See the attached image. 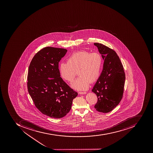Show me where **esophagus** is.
Wrapping results in <instances>:
<instances>
[{
  "instance_id": "esophagus-1",
  "label": "esophagus",
  "mask_w": 153,
  "mask_h": 153,
  "mask_svg": "<svg viewBox=\"0 0 153 153\" xmlns=\"http://www.w3.org/2000/svg\"><path fill=\"white\" fill-rule=\"evenodd\" d=\"M79 94H87V93L86 92H79Z\"/></svg>"
}]
</instances>
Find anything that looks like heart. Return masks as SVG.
I'll return each instance as SVG.
<instances>
[{
	"label": "heart",
	"mask_w": 153,
	"mask_h": 153,
	"mask_svg": "<svg viewBox=\"0 0 153 153\" xmlns=\"http://www.w3.org/2000/svg\"><path fill=\"white\" fill-rule=\"evenodd\" d=\"M103 60L98 52L80 51L70 56L67 63L59 64V72L62 79L72 83L77 74L79 75L72 85L76 90H85L100 77Z\"/></svg>",
	"instance_id": "heart-1"
}]
</instances>
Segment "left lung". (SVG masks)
Listing matches in <instances>:
<instances>
[{
    "label": "left lung",
    "mask_w": 153,
    "mask_h": 153,
    "mask_svg": "<svg viewBox=\"0 0 153 153\" xmlns=\"http://www.w3.org/2000/svg\"><path fill=\"white\" fill-rule=\"evenodd\" d=\"M104 60L103 69L93 88L98 101L94 108L102 113L109 112L122 98L125 73L119 56L114 50L101 43H94Z\"/></svg>",
    "instance_id": "1"
}]
</instances>
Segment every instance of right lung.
Listing matches in <instances>:
<instances>
[{"label":"right lung","mask_w":153,"mask_h":153,"mask_svg":"<svg viewBox=\"0 0 153 153\" xmlns=\"http://www.w3.org/2000/svg\"><path fill=\"white\" fill-rule=\"evenodd\" d=\"M67 51L47 47L35 55L28 68L29 94L39 111L52 118L65 116L78 95L63 80L59 72V62Z\"/></svg>","instance_id":"1"}]
</instances>
